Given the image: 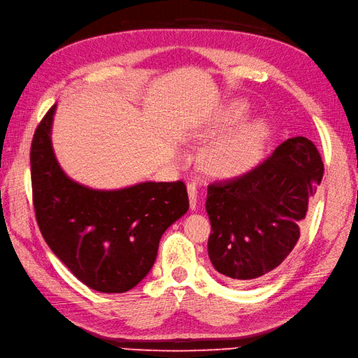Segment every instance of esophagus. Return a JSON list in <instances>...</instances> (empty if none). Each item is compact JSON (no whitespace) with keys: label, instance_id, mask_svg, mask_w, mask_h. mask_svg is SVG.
Segmentation results:
<instances>
[{"label":"esophagus","instance_id":"1","mask_svg":"<svg viewBox=\"0 0 358 358\" xmlns=\"http://www.w3.org/2000/svg\"><path fill=\"white\" fill-rule=\"evenodd\" d=\"M188 196H189V206H192V210H196L197 206V185L194 182H189L188 184Z\"/></svg>","mask_w":358,"mask_h":358}]
</instances>
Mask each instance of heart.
<instances>
[{"label": "heart", "instance_id": "heart-1", "mask_svg": "<svg viewBox=\"0 0 358 358\" xmlns=\"http://www.w3.org/2000/svg\"><path fill=\"white\" fill-rule=\"evenodd\" d=\"M243 115V107H234L227 121L234 122ZM265 139L262 122L245 124L242 129L228 134L211 147L206 155V166L219 176H237L257 162Z\"/></svg>", "mask_w": 358, "mask_h": 358}]
</instances>
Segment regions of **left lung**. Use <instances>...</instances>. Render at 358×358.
<instances>
[{
  "label": "left lung",
  "instance_id": "1",
  "mask_svg": "<svg viewBox=\"0 0 358 358\" xmlns=\"http://www.w3.org/2000/svg\"><path fill=\"white\" fill-rule=\"evenodd\" d=\"M311 141L287 139L254 169L208 185V256L229 280L256 283L275 271L300 237L323 178Z\"/></svg>",
  "mask_w": 358,
  "mask_h": 358
}]
</instances>
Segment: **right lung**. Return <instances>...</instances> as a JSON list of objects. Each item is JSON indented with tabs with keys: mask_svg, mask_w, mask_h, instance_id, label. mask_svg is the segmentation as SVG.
I'll use <instances>...</instances> for the list:
<instances>
[{
	"mask_svg": "<svg viewBox=\"0 0 358 358\" xmlns=\"http://www.w3.org/2000/svg\"><path fill=\"white\" fill-rule=\"evenodd\" d=\"M55 108L38 124L30 147L38 227L78 280L99 292H125L148 274L165 229L187 213V187L182 180L144 182L98 192L76 184L53 155Z\"/></svg>",
	"mask_w": 358,
	"mask_h": 358,
	"instance_id": "obj_1",
	"label": "right lung"
}]
</instances>
